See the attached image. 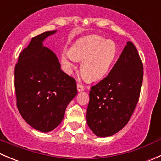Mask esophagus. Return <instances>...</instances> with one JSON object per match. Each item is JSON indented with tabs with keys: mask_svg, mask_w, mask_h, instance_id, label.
<instances>
[{
	"mask_svg": "<svg viewBox=\"0 0 161 161\" xmlns=\"http://www.w3.org/2000/svg\"><path fill=\"white\" fill-rule=\"evenodd\" d=\"M77 90L79 92H81V91H83L85 90V87H84L82 84L77 83Z\"/></svg>",
	"mask_w": 161,
	"mask_h": 161,
	"instance_id": "obj_1",
	"label": "esophagus"
}]
</instances>
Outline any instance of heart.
Here are the masks:
<instances>
[{"label":"heart","mask_w":161,"mask_h":161,"mask_svg":"<svg viewBox=\"0 0 161 161\" xmlns=\"http://www.w3.org/2000/svg\"><path fill=\"white\" fill-rule=\"evenodd\" d=\"M117 53L111 40L100 36H90L75 43L69 53H64L61 61L67 72L70 73L73 61H81V74L87 81H97L103 78L111 68Z\"/></svg>","instance_id":"1"}]
</instances>
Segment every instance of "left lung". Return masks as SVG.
I'll return each instance as SVG.
<instances>
[{"label":"left lung","instance_id":"8db88e82","mask_svg":"<svg viewBox=\"0 0 161 161\" xmlns=\"http://www.w3.org/2000/svg\"><path fill=\"white\" fill-rule=\"evenodd\" d=\"M142 79L140 57L128 41L108 75L91 87L86 121L96 136H111L126 125L139 101Z\"/></svg>","mask_w":161,"mask_h":161}]
</instances>
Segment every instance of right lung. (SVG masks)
<instances>
[{
	"label": "right lung",
	"mask_w": 161,
	"mask_h": 161,
	"mask_svg": "<svg viewBox=\"0 0 161 161\" xmlns=\"http://www.w3.org/2000/svg\"><path fill=\"white\" fill-rule=\"evenodd\" d=\"M56 32L32 38L14 68L19 113L31 127L43 132L59 125L68 104L77 94L75 79L61 70L55 53L43 45V40Z\"/></svg>",
	"instance_id": "right-lung-1"
}]
</instances>
